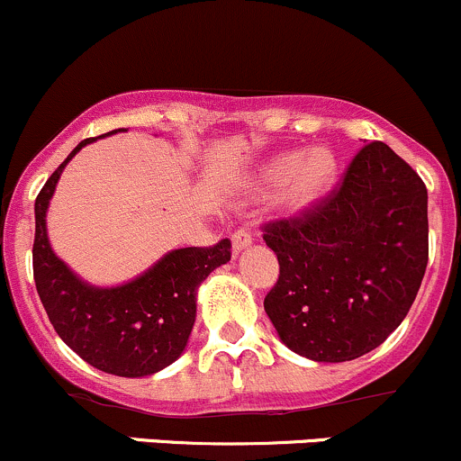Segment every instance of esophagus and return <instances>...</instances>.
I'll list each match as a JSON object with an SVG mask.
<instances>
[{"label": "esophagus", "mask_w": 461, "mask_h": 461, "mask_svg": "<svg viewBox=\"0 0 461 461\" xmlns=\"http://www.w3.org/2000/svg\"><path fill=\"white\" fill-rule=\"evenodd\" d=\"M231 245H234V251L245 249V247L251 245V231L247 227H239V230L231 234Z\"/></svg>", "instance_id": "34e87169"}]
</instances>
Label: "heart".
<instances>
[{
  "label": "heart",
  "instance_id": "1",
  "mask_svg": "<svg viewBox=\"0 0 461 461\" xmlns=\"http://www.w3.org/2000/svg\"><path fill=\"white\" fill-rule=\"evenodd\" d=\"M336 174V161L322 148H313L304 154H283L274 158L263 172L267 187L283 185V201L292 210H304L320 194L327 190Z\"/></svg>",
  "mask_w": 461,
  "mask_h": 461
}]
</instances>
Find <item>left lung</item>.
I'll use <instances>...</instances> for the list:
<instances>
[{
    "label": "left lung",
    "instance_id": "obj_1",
    "mask_svg": "<svg viewBox=\"0 0 461 461\" xmlns=\"http://www.w3.org/2000/svg\"><path fill=\"white\" fill-rule=\"evenodd\" d=\"M426 198L420 174L371 141L327 196L260 227L280 265L265 312L285 345L347 362L400 327L429 263Z\"/></svg>",
    "mask_w": 461,
    "mask_h": 461
}]
</instances>
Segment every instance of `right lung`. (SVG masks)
<instances>
[{"mask_svg":"<svg viewBox=\"0 0 461 461\" xmlns=\"http://www.w3.org/2000/svg\"><path fill=\"white\" fill-rule=\"evenodd\" d=\"M90 141L95 139L77 145L37 194L32 243L37 294L61 340L95 369L121 377L152 375L185 348L196 318L198 285L231 258V240L169 251L123 287L96 289L81 283L52 254L46 210L61 169Z\"/></svg>","mask_w":461,"mask_h":461,"instance_id":"right-lung-1","label":"right lung"}]
</instances>
